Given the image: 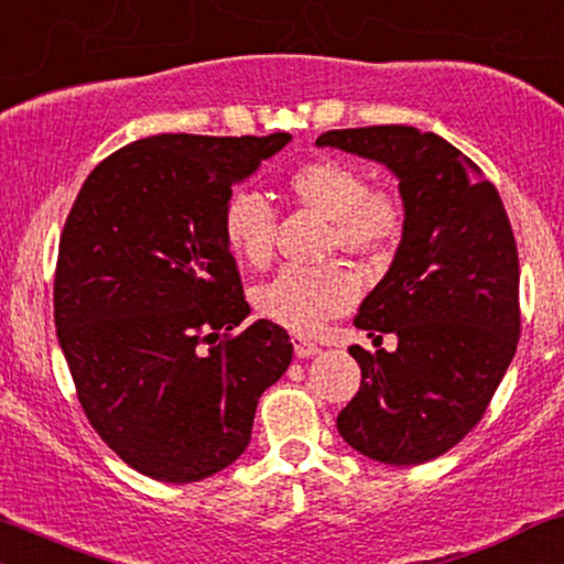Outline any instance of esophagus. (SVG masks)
I'll return each mask as SVG.
<instances>
[{
    "mask_svg": "<svg viewBox=\"0 0 564 564\" xmlns=\"http://www.w3.org/2000/svg\"><path fill=\"white\" fill-rule=\"evenodd\" d=\"M291 343H294L296 358H312V356H317V352H319V345L312 343V340H306V337H302V335L291 337Z\"/></svg>",
    "mask_w": 564,
    "mask_h": 564,
    "instance_id": "esophagus-1",
    "label": "esophagus"
}]
</instances>
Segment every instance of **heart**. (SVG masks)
<instances>
[{"instance_id":"obj_1","label":"heart","mask_w":564,"mask_h":564,"mask_svg":"<svg viewBox=\"0 0 564 564\" xmlns=\"http://www.w3.org/2000/svg\"><path fill=\"white\" fill-rule=\"evenodd\" d=\"M299 206L327 216L329 245L356 258H381L402 235V204L389 187L369 185L364 172L343 160L319 156L299 164L286 177ZM224 242L250 268H265L273 258L275 212L252 191L229 195L221 212ZM360 299L356 273L343 262L283 265L254 289V310L294 333H317L329 319L348 314Z\"/></svg>"}]
</instances>
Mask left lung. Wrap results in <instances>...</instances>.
Returning <instances> with one entry per match:
<instances>
[{
  "mask_svg": "<svg viewBox=\"0 0 564 564\" xmlns=\"http://www.w3.org/2000/svg\"><path fill=\"white\" fill-rule=\"evenodd\" d=\"M317 147L387 164L400 180L402 242L352 325L397 350L352 345L360 389L337 415L348 446L410 467L482 420L521 335L518 250L506 206L469 156L412 126L327 131Z\"/></svg>",
  "mask_w": 564,
  "mask_h": 564,
  "instance_id": "8db88e82",
  "label": "left lung"
}]
</instances>
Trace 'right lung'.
<instances>
[{"instance_id":"add662e5","label":"right lung","mask_w":564,"mask_h":564,"mask_svg":"<svg viewBox=\"0 0 564 564\" xmlns=\"http://www.w3.org/2000/svg\"><path fill=\"white\" fill-rule=\"evenodd\" d=\"M289 141L139 139L89 172L66 216L54 322L77 400L105 444L160 482L229 467L294 356L268 319L231 333L250 304L221 235L231 185Z\"/></svg>"}]
</instances>
